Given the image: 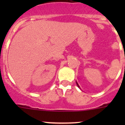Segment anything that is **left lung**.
Instances as JSON below:
<instances>
[{"label":"left lung","mask_w":125,"mask_h":125,"mask_svg":"<svg viewBox=\"0 0 125 125\" xmlns=\"http://www.w3.org/2000/svg\"><path fill=\"white\" fill-rule=\"evenodd\" d=\"M76 84H77V85H78V88H80V87H79V85H78V83H77V82H76Z\"/></svg>","instance_id":"1"}]
</instances>
